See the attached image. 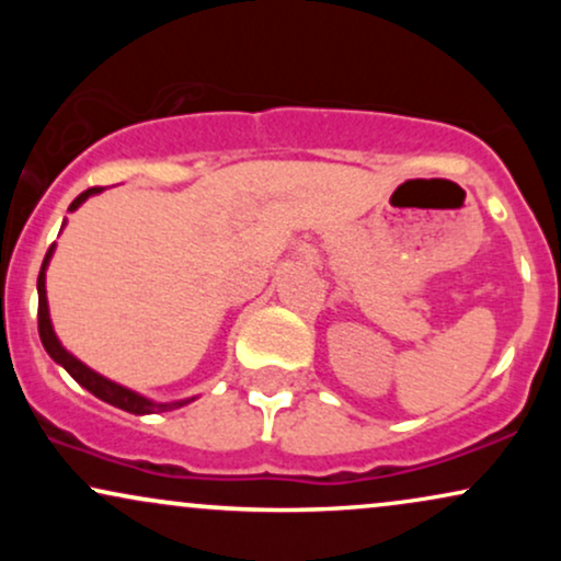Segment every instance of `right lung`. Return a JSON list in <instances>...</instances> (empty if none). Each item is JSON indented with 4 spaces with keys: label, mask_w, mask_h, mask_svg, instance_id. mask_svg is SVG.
<instances>
[{
    "label": "right lung",
    "mask_w": 561,
    "mask_h": 561,
    "mask_svg": "<svg viewBox=\"0 0 561 561\" xmlns=\"http://www.w3.org/2000/svg\"><path fill=\"white\" fill-rule=\"evenodd\" d=\"M96 192H102V186H92V190L81 192L79 197L70 203L68 210H76L79 205L83 203L87 197L96 195ZM55 253V244L47 250V255H44V263H42V272H38V282H36V289H38V337H42V345L44 351L53 356V362H57L62 366V369L68 371L70 377L76 379V382L81 385V388H87L92 396L100 398V401L115 405V409H124L128 414H156V411H171V409H179V405L190 403V401H173V403H156L150 401V398L139 396V392L124 388V385L113 382V379L96 375L94 369H89L87 364H81L79 358L73 356V353H68L66 347H62L60 340H57V334L53 330V321H49V306H47V263L53 259Z\"/></svg>",
    "instance_id": "1"
}]
</instances>
